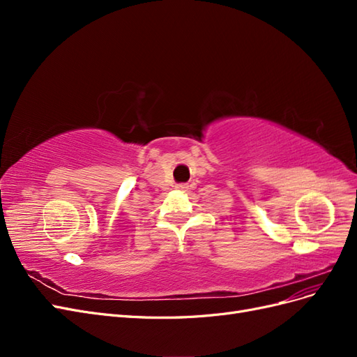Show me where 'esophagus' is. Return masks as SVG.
<instances>
[{
  "label": "esophagus",
  "mask_w": 357,
  "mask_h": 357,
  "mask_svg": "<svg viewBox=\"0 0 357 357\" xmlns=\"http://www.w3.org/2000/svg\"><path fill=\"white\" fill-rule=\"evenodd\" d=\"M177 190H181V192H186L189 189V186L186 185V183H178V185L176 186Z\"/></svg>",
  "instance_id": "34e87169"
}]
</instances>
